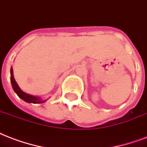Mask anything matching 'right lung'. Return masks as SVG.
<instances>
[{
  "label": "right lung",
  "mask_w": 147,
  "mask_h": 147,
  "mask_svg": "<svg viewBox=\"0 0 147 147\" xmlns=\"http://www.w3.org/2000/svg\"><path fill=\"white\" fill-rule=\"evenodd\" d=\"M11 82L12 84V87H13V90L16 94H18V96L20 97V99H22L23 100H24L27 103H41L45 102L46 100H42L41 99L37 97V96H32L30 94H26L24 91H22L20 88L18 86L17 82L14 80L13 74V68L11 67Z\"/></svg>",
  "instance_id": "right-lung-1"
}]
</instances>
